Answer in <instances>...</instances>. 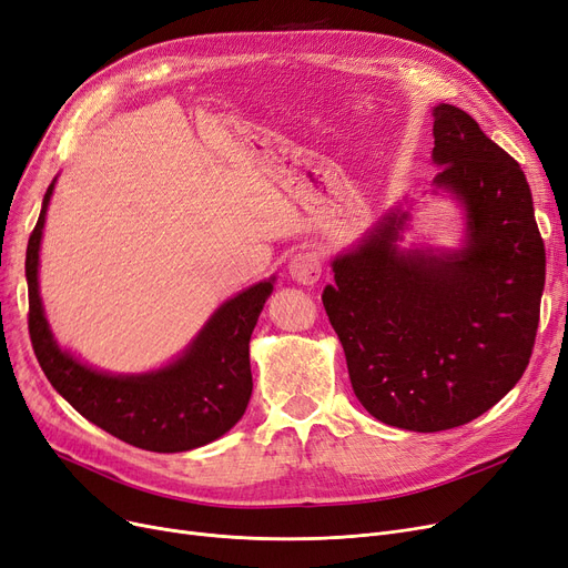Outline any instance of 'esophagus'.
Listing matches in <instances>:
<instances>
[{"mask_svg": "<svg viewBox=\"0 0 568 568\" xmlns=\"http://www.w3.org/2000/svg\"><path fill=\"white\" fill-rule=\"evenodd\" d=\"M288 275L296 280L298 284H314L322 277V256L314 248H307V252H298L288 263Z\"/></svg>", "mask_w": 568, "mask_h": 568, "instance_id": "esophagus-1", "label": "esophagus"}]
</instances>
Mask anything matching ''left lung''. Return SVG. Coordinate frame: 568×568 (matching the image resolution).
<instances>
[{"label": "left lung", "instance_id": "1", "mask_svg": "<svg viewBox=\"0 0 568 568\" xmlns=\"http://www.w3.org/2000/svg\"><path fill=\"white\" fill-rule=\"evenodd\" d=\"M434 184L466 212L459 252L398 248L405 212L333 261L322 301L352 389L389 426L436 434L487 413L527 371L546 246L527 176L466 111L434 109Z\"/></svg>", "mask_w": 568, "mask_h": 568}]
</instances>
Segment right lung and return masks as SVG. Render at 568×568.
Listing matches in <instances>:
<instances>
[{
    "instance_id": "right-lung-1",
    "label": "right lung",
    "mask_w": 568,
    "mask_h": 568,
    "mask_svg": "<svg viewBox=\"0 0 568 568\" xmlns=\"http://www.w3.org/2000/svg\"><path fill=\"white\" fill-rule=\"evenodd\" d=\"M55 181L43 195L28 242V328L43 375L88 422L149 452H186L231 430L252 398L248 339L272 293V280L225 301L170 366L144 375H106L58 347L39 298V244Z\"/></svg>"
}]
</instances>
